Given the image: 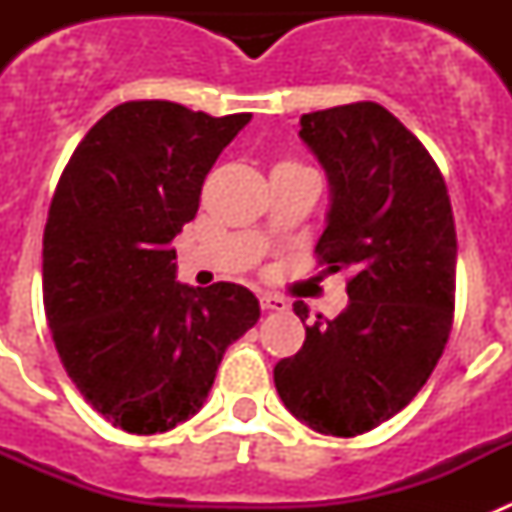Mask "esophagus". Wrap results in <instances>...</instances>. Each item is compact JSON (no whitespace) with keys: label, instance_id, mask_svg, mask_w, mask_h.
Instances as JSON below:
<instances>
[{"label":"esophagus","instance_id":"esophagus-1","mask_svg":"<svg viewBox=\"0 0 512 512\" xmlns=\"http://www.w3.org/2000/svg\"><path fill=\"white\" fill-rule=\"evenodd\" d=\"M259 300H261V307H264V310H277V312H282V310H287V307H289V302L284 300V297L271 295V292H261Z\"/></svg>","mask_w":512,"mask_h":512}]
</instances>
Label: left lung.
I'll return each mask as SVG.
<instances>
[{
	"instance_id": "8db88e82",
	"label": "left lung",
	"mask_w": 512,
	"mask_h": 512,
	"mask_svg": "<svg viewBox=\"0 0 512 512\" xmlns=\"http://www.w3.org/2000/svg\"><path fill=\"white\" fill-rule=\"evenodd\" d=\"M300 125L330 187L315 251L354 277L346 310L307 325L274 384L312 431L348 438L400 413L441 359L454 320V212L423 143L382 104L310 112ZM295 312L305 323L307 307Z\"/></svg>"
}]
</instances>
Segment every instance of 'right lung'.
<instances>
[{"instance_id":"right-lung-1","label":"right lung","mask_w":512,"mask_h":512,"mask_svg":"<svg viewBox=\"0 0 512 512\" xmlns=\"http://www.w3.org/2000/svg\"><path fill=\"white\" fill-rule=\"evenodd\" d=\"M248 122L161 99L117 104L63 169L43 235L45 318L71 382L122 431L192 418L225 348L261 318L241 284L179 282L171 248Z\"/></svg>"}]
</instances>
